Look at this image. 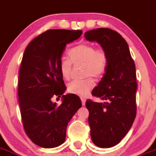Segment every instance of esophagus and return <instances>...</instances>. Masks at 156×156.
Here are the masks:
<instances>
[{
    "mask_svg": "<svg viewBox=\"0 0 156 156\" xmlns=\"http://www.w3.org/2000/svg\"><path fill=\"white\" fill-rule=\"evenodd\" d=\"M81 102H82V105L84 106L86 104V99L83 97H81Z\"/></svg>",
    "mask_w": 156,
    "mask_h": 156,
    "instance_id": "esophagus-1",
    "label": "esophagus"
}]
</instances>
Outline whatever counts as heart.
Returning a JSON list of instances; mask_svg holds the SVG:
<instances>
[{
	"instance_id": "b5f03b06",
	"label": "heart",
	"mask_w": 156,
	"mask_h": 156,
	"mask_svg": "<svg viewBox=\"0 0 156 156\" xmlns=\"http://www.w3.org/2000/svg\"><path fill=\"white\" fill-rule=\"evenodd\" d=\"M69 59L61 58L58 63V69L62 77L69 80L71 76L72 63H83L85 79L75 80L68 84L69 93L86 96L94 87L95 80L91 75L100 78L106 73L109 65V55L103 47H95L91 44H81L69 49L67 53Z\"/></svg>"
}]
</instances>
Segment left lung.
Wrapping results in <instances>:
<instances>
[{
	"instance_id": "8db88e82",
	"label": "left lung",
	"mask_w": 156,
	"mask_h": 156,
	"mask_svg": "<svg viewBox=\"0 0 156 156\" xmlns=\"http://www.w3.org/2000/svg\"><path fill=\"white\" fill-rule=\"evenodd\" d=\"M84 37L100 44L109 55L106 73L92 92L105 102L87 99L86 106L92 141L99 147L110 148L125 137L136 118V66L126 41L116 31L97 28Z\"/></svg>"
}]
</instances>
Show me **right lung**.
Listing matches in <instances>:
<instances>
[{
    "label": "right lung",
    "instance_id": "1",
    "mask_svg": "<svg viewBox=\"0 0 156 156\" xmlns=\"http://www.w3.org/2000/svg\"><path fill=\"white\" fill-rule=\"evenodd\" d=\"M82 33L48 30L33 40L23 53L18 80L21 119L26 134L41 147L54 148L63 143L68 122L82 106L75 94L63 95L60 106L52 101L66 89L59 61L66 44Z\"/></svg>",
    "mask_w": 156,
    "mask_h": 156
}]
</instances>
